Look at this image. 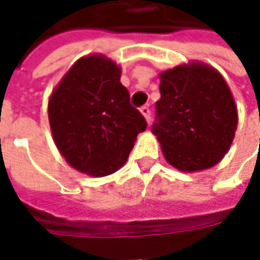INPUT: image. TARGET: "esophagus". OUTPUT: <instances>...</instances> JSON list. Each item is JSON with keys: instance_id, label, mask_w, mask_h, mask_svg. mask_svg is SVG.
<instances>
[{"instance_id": "esophagus-1", "label": "esophagus", "mask_w": 260, "mask_h": 260, "mask_svg": "<svg viewBox=\"0 0 260 260\" xmlns=\"http://www.w3.org/2000/svg\"><path fill=\"white\" fill-rule=\"evenodd\" d=\"M140 113L145 115L146 121H147V123H150V120H152V111H150L149 105H143V107L140 108Z\"/></svg>"}]
</instances>
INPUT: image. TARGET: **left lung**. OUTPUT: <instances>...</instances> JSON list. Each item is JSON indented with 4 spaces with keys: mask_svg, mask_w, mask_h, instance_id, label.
<instances>
[{
    "mask_svg": "<svg viewBox=\"0 0 260 260\" xmlns=\"http://www.w3.org/2000/svg\"><path fill=\"white\" fill-rule=\"evenodd\" d=\"M159 91L152 133L166 160L185 172L218 164L237 125V108L223 76L203 63L176 66L160 74Z\"/></svg>",
    "mask_w": 260,
    "mask_h": 260,
    "instance_id": "8db88e82",
    "label": "left lung"
}]
</instances>
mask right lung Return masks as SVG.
Masks as SVG:
<instances>
[{"label": "right lung", "mask_w": 260, "mask_h": 260, "mask_svg": "<svg viewBox=\"0 0 260 260\" xmlns=\"http://www.w3.org/2000/svg\"><path fill=\"white\" fill-rule=\"evenodd\" d=\"M113 60L94 55L69 69L49 100V121L59 152L75 169L105 176L124 165L147 123L130 104Z\"/></svg>", "instance_id": "1"}]
</instances>
